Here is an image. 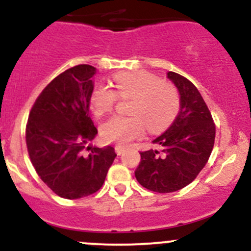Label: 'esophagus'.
<instances>
[{
    "label": "esophagus",
    "instance_id": "34e87169",
    "mask_svg": "<svg viewBox=\"0 0 251 251\" xmlns=\"http://www.w3.org/2000/svg\"><path fill=\"white\" fill-rule=\"evenodd\" d=\"M115 151H116V154H118V155H121V154H123L124 151H125V147L115 146Z\"/></svg>",
    "mask_w": 251,
    "mask_h": 251
}]
</instances>
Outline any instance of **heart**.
I'll use <instances>...</instances> for the list:
<instances>
[{
    "label": "heart",
    "instance_id": "heart-1",
    "mask_svg": "<svg viewBox=\"0 0 251 251\" xmlns=\"http://www.w3.org/2000/svg\"><path fill=\"white\" fill-rule=\"evenodd\" d=\"M114 90L96 86L90 95V108L97 118L109 114L119 98H131L130 116H114L100 127V136L109 143L127 144L146 131L159 132L173 121L178 110L177 88L166 80L147 72L119 73L113 77Z\"/></svg>",
    "mask_w": 251,
    "mask_h": 251
}]
</instances>
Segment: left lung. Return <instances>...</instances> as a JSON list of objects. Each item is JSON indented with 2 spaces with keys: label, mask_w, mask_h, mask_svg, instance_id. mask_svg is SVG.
<instances>
[{
  "label": "left lung",
  "mask_w": 251,
  "mask_h": 251,
  "mask_svg": "<svg viewBox=\"0 0 251 251\" xmlns=\"http://www.w3.org/2000/svg\"><path fill=\"white\" fill-rule=\"evenodd\" d=\"M178 88L181 109L173 125L153 141L159 149L140 151L135 176L141 186L171 193L193 182L207 163L215 143L214 119L198 88L187 77L169 72Z\"/></svg>",
  "instance_id": "8db88e82"
}]
</instances>
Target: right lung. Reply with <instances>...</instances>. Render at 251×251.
<instances>
[{"mask_svg": "<svg viewBox=\"0 0 251 251\" xmlns=\"http://www.w3.org/2000/svg\"><path fill=\"white\" fill-rule=\"evenodd\" d=\"M96 73L80 64L53 78L35 100L25 128L32 166L48 188L65 199L100 191L116 156L110 146H87L97 136L88 113Z\"/></svg>", "mask_w": 251, "mask_h": 251, "instance_id": "1", "label": "right lung"}]
</instances>
